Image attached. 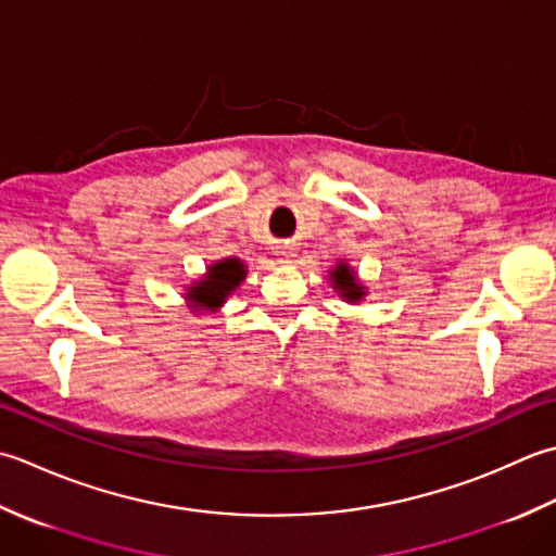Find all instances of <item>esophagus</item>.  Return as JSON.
<instances>
[{
  "mask_svg": "<svg viewBox=\"0 0 556 556\" xmlns=\"http://www.w3.org/2000/svg\"><path fill=\"white\" fill-rule=\"evenodd\" d=\"M276 256H280L282 262H288V258H292V256H294V244H290V242H282L280 247H276Z\"/></svg>",
  "mask_w": 556,
  "mask_h": 556,
  "instance_id": "1",
  "label": "esophagus"
}]
</instances>
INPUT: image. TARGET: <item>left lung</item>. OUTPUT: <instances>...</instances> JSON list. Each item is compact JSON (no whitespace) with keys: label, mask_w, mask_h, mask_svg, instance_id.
<instances>
[{"label":"left lung","mask_w":556,"mask_h":556,"mask_svg":"<svg viewBox=\"0 0 556 556\" xmlns=\"http://www.w3.org/2000/svg\"><path fill=\"white\" fill-rule=\"evenodd\" d=\"M333 282H336V288L343 290L348 300H359L362 294H365V292H362V288H357L355 276L350 274V268L345 264H341L333 270Z\"/></svg>","instance_id":"8db88e82"}]
</instances>
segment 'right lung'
Returning a JSON list of instances; mask_svg holds the SVG:
<instances>
[{"label":"right lung","mask_w":556,"mask_h":556,"mask_svg":"<svg viewBox=\"0 0 556 556\" xmlns=\"http://www.w3.org/2000/svg\"><path fill=\"white\" fill-rule=\"evenodd\" d=\"M244 278V266L240 258H225V262L211 266V274L206 280L199 282L197 288H191L189 300L203 309H215L220 307L225 298L240 286Z\"/></svg>","instance_id":"1"}]
</instances>
